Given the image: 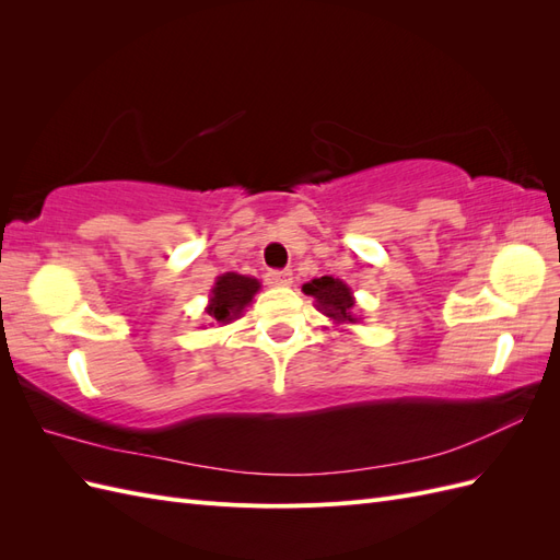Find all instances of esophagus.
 Returning <instances> with one entry per match:
<instances>
[{
  "label": "esophagus",
  "instance_id": "1",
  "mask_svg": "<svg viewBox=\"0 0 560 560\" xmlns=\"http://www.w3.org/2000/svg\"><path fill=\"white\" fill-rule=\"evenodd\" d=\"M292 270H268L266 284L268 287H290L292 284Z\"/></svg>",
  "mask_w": 560,
  "mask_h": 560
}]
</instances>
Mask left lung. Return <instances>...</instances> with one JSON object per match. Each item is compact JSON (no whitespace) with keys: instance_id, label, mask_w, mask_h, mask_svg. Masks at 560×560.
I'll list each match as a JSON object with an SVG mask.
<instances>
[{"instance_id":"8db88e82","label":"left lung","mask_w":560,"mask_h":560,"mask_svg":"<svg viewBox=\"0 0 560 560\" xmlns=\"http://www.w3.org/2000/svg\"><path fill=\"white\" fill-rule=\"evenodd\" d=\"M303 292L313 296L317 303V311L331 317L336 325H352V322H358V317L352 315V308H354L352 290L338 278H331V276L315 278L303 284Z\"/></svg>"}]
</instances>
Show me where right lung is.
Masks as SVG:
<instances>
[{
	"label": "right lung",
	"instance_id": "obj_1",
	"mask_svg": "<svg viewBox=\"0 0 560 560\" xmlns=\"http://www.w3.org/2000/svg\"><path fill=\"white\" fill-rule=\"evenodd\" d=\"M259 287L261 284L257 278H247L238 273L219 276L210 292L208 315L217 319L219 325H229L231 319L243 315L245 306H249L254 294L259 292Z\"/></svg>",
	"mask_w": 560,
	"mask_h": 560
}]
</instances>
